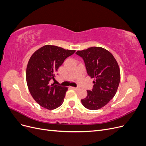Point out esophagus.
I'll return each mask as SVG.
<instances>
[{
  "label": "esophagus",
  "mask_w": 146,
  "mask_h": 146,
  "mask_svg": "<svg viewBox=\"0 0 146 146\" xmlns=\"http://www.w3.org/2000/svg\"><path fill=\"white\" fill-rule=\"evenodd\" d=\"M72 88L73 90H77L79 89L78 87H72Z\"/></svg>",
  "instance_id": "1"
}]
</instances>
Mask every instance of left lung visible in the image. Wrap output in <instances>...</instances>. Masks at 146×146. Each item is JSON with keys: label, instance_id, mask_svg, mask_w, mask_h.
<instances>
[{"label": "left lung", "instance_id": "8db88e82", "mask_svg": "<svg viewBox=\"0 0 146 146\" xmlns=\"http://www.w3.org/2000/svg\"><path fill=\"white\" fill-rule=\"evenodd\" d=\"M76 54L84 60L88 76L94 78L91 91H87L82 105L91 110L104 107L115 96L121 79L120 69L113 55L105 48L91 47L78 50Z\"/></svg>", "mask_w": 146, "mask_h": 146}]
</instances>
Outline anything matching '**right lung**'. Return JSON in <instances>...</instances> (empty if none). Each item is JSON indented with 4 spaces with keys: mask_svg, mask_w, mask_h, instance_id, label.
Returning <instances> with one entry per match:
<instances>
[{
    "mask_svg": "<svg viewBox=\"0 0 146 146\" xmlns=\"http://www.w3.org/2000/svg\"><path fill=\"white\" fill-rule=\"evenodd\" d=\"M76 50L51 45L39 48L31 56L26 69V80L32 98L43 108L54 110L63 104L68 88L52 83L66 58Z\"/></svg>",
    "mask_w": 146,
    "mask_h": 146,
    "instance_id": "add662e5",
    "label": "right lung"
}]
</instances>
